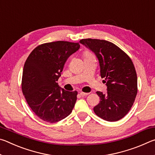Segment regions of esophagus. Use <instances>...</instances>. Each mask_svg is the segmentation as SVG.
<instances>
[{"label":"esophagus","instance_id":"obj_1","mask_svg":"<svg viewBox=\"0 0 155 155\" xmlns=\"http://www.w3.org/2000/svg\"><path fill=\"white\" fill-rule=\"evenodd\" d=\"M80 94H81V96H86L89 95L90 93H85V92H83V91H81V92H80Z\"/></svg>","mask_w":155,"mask_h":155}]
</instances>
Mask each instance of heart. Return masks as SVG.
Returning a JSON list of instances; mask_svg holds the SVG:
<instances>
[{"label":"heart","mask_w":155,"mask_h":155,"mask_svg":"<svg viewBox=\"0 0 155 155\" xmlns=\"http://www.w3.org/2000/svg\"><path fill=\"white\" fill-rule=\"evenodd\" d=\"M88 54H90V52H89L88 51H85V52H84V56H85V55H88Z\"/></svg>","instance_id":"1"}]
</instances>
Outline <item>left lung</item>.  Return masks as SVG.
Masks as SVG:
<instances>
[{"label":"left lung","mask_w":155,"mask_h":155,"mask_svg":"<svg viewBox=\"0 0 155 155\" xmlns=\"http://www.w3.org/2000/svg\"><path fill=\"white\" fill-rule=\"evenodd\" d=\"M80 43L96 54L107 87L106 94L96 92L101 101L94 107V113L109 122L122 119L132 107L137 93V77L132 60L108 41L88 38Z\"/></svg>","instance_id":"8db88e82"}]
</instances>
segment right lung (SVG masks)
<instances>
[{
  "label": "right lung",
  "instance_id": "1",
  "mask_svg": "<svg viewBox=\"0 0 155 155\" xmlns=\"http://www.w3.org/2000/svg\"><path fill=\"white\" fill-rule=\"evenodd\" d=\"M79 48L78 43L65 41L43 44L37 46L26 60L22 93L32 111L44 121L59 122L74 108L77 91L60 88L57 81L68 57Z\"/></svg>",
  "mask_w": 155,
  "mask_h": 155
}]
</instances>
